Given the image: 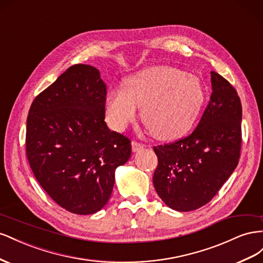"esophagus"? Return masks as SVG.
<instances>
[{"instance_id":"1","label":"esophagus","mask_w":263,"mask_h":263,"mask_svg":"<svg viewBox=\"0 0 263 263\" xmlns=\"http://www.w3.org/2000/svg\"><path fill=\"white\" fill-rule=\"evenodd\" d=\"M144 147V144L141 143V142H138V141H132V149L134 152L137 151H140L141 148Z\"/></svg>"}]
</instances>
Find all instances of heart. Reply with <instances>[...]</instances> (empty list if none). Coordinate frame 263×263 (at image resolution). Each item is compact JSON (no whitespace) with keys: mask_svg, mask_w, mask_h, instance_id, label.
Masks as SVG:
<instances>
[{"mask_svg":"<svg viewBox=\"0 0 263 263\" xmlns=\"http://www.w3.org/2000/svg\"><path fill=\"white\" fill-rule=\"evenodd\" d=\"M205 101V90L193 74L172 68L152 67L126 79L124 90L109 92L106 101L111 125L122 130L141 109L142 123L163 141L183 137L194 124Z\"/></svg>","mask_w":263,"mask_h":263,"instance_id":"1","label":"heart"}]
</instances>
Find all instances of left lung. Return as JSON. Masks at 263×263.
Returning a JSON list of instances; mask_svg holds the SVG:
<instances>
[{
    "label": "left lung",
    "mask_w": 263,
    "mask_h": 263,
    "mask_svg": "<svg viewBox=\"0 0 263 263\" xmlns=\"http://www.w3.org/2000/svg\"><path fill=\"white\" fill-rule=\"evenodd\" d=\"M213 92L189 136L153 146L157 167L153 184L170 208L195 211L211 201L238 165L242 106L230 82L211 72Z\"/></svg>",
    "instance_id": "1"
}]
</instances>
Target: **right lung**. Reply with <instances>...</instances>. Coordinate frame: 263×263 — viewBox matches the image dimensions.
<instances>
[{
	"label": "right lung",
	"instance_id": "right-lung-1",
	"mask_svg": "<svg viewBox=\"0 0 263 263\" xmlns=\"http://www.w3.org/2000/svg\"><path fill=\"white\" fill-rule=\"evenodd\" d=\"M107 86L99 70L73 65L36 96L26 123V156L37 182L73 214L107 204L115 172L131 155V140L104 122Z\"/></svg>",
	"mask_w": 263,
	"mask_h": 263
}]
</instances>
